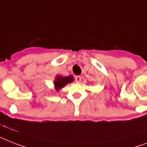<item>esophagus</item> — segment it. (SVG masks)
I'll use <instances>...</instances> for the list:
<instances>
[{"label": "esophagus", "mask_w": 147, "mask_h": 147, "mask_svg": "<svg viewBox=\"0 0 147 147\" xmlns=\"http://www.w3.org/2000/svg\"><path fill=\"white\" fill-rule=\"evenodd\" d=\"M76 82H77V83H79V82H81V76H76Z\"/></svg>", "instance_id": "1"}]
</instances>
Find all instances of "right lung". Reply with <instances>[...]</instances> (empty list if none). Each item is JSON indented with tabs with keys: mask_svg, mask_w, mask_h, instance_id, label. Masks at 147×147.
<instances>
[{
	"mask_svg": "<svg viewBox=\"0 0 147 147\" xmlns=\"http://www.w3.org/2000/svg\"><path fill=\"white\" fill-rule=\"evenodd\" d=\"M72 81H74V77L72 76L63 77L60 75H57L55 78V81H54V86H55V90L57 92H59L66 84H68L69 83H71Z\"/></svg>",
	"mask_w": 147,
	"mask_h": 147,
	"instance_id": "add662e5",
	"label": "right lung"
}]
</instances>
